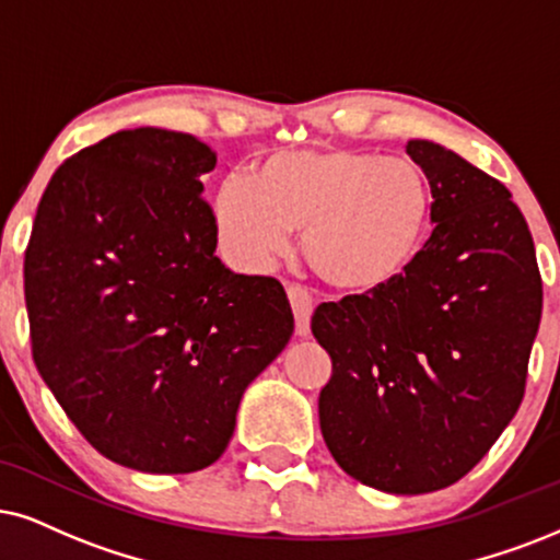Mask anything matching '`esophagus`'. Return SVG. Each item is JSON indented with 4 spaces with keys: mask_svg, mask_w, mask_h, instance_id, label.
Here are the masks:
<instances>
[{
    "mask_svg": "<svg viewBox=\"0 0 560 560\" xmlns=\"http://www.w3.org/2000/svg\"><path fill=\"white\" fill-rule=\"evenodd\" d=\"M287 296H289V304H292L296 336H302V338L310 336V315H313V307H315L313 294H310L302 284H289Z\"/></svg>",
    "mask_w": 560,
    "mask_h": 560,
    "instance_id": "34e87169",
    "label": "esophagus"
}]
</instances>
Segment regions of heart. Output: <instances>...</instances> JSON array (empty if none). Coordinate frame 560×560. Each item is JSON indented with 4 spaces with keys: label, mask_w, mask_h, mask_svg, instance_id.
I'll use <instances>...</instances> for the list:
<instances>
[{
    "label": "heart",
    "mask_w": 560,
    "mask_h": 560,
    "mask_svg": "<svg viewBox=\"0 0 560 560\" xmlns=\"http://www.w3.org/2000/svg\"><path fill=\"white\" fill-rule=\"evenodd\" d=\"M217 224L240 264L264 268L302 232L304 264L341 292L366 294L398 281L431 228V190L408 160L346 147L276 152L250 180L219 186Z\"/></svg>",
    "instance_id": "1"
}]
</instances>
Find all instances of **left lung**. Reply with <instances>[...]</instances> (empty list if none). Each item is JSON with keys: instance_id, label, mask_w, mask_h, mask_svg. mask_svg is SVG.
I'll list each match as a JSON object with an SVG mask.
<instances>
[{"instance_id": "left-lung-1", "label": "left lung", "mask_w": 560, "mask_h": 560, "mask_svg": "<svg viewBox=\"0 0 560 560\" xmlns=\"http://www.w3.org/2000/svg\"><path fill=\"white\" fill-rule=\"evenodd\" d=\"M406 152L436 224L393 284L317 304L320 431L359 483L429 493L483 459L525 398L542 315L535 243L504 183L427 139Z\"/></svg>"}]
</instances>
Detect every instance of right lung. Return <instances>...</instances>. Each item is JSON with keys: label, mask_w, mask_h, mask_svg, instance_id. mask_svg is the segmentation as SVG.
Listing matches in <instances>:
<instances>
[{"label": "right lung", "mask_w": 560, "mask_h": 560, "mask_svg": "<svg viewBox=\"0 0 560 560\" xmlns=\"http://www.w3.org/2000/svg\"><path fill=\"white\" fill-rule=\"evenodd\" d=\"M214 165L190 133H110L61 162L25 250L40 377L92 447L141 472L217 463L245 387L294 330L273 276L214 256L198 180Z\"/></svg>", "instance_id": "add662e5"}]
</instances>
